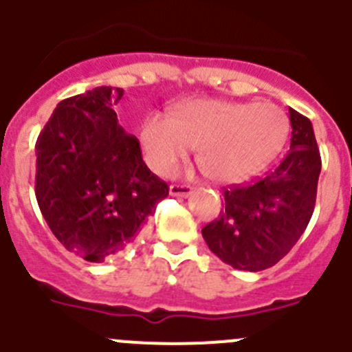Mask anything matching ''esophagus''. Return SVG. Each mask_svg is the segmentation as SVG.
<instances>
[{
    "instance_id": "1",
    "label": "esophagus",
    "mask_w": 352,
    "mask_h": 352,
    "mask_svg": "<svg viewBox=\"0 0 352 352\" xmlns=\"http://www.w3.org/2000/svg\"><path fill=\"white\" fill-rule=\"evenodd\" d=\"M192 187L187 186V184H172L170 186V195L172 196H179V198H187V196L191 195Z\"/></svg>"
}]
</instances>
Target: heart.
<instances>
[{"label":"heart","mask_w":352,"mask_h":352,"mask_svg":"<svg viewBox=\"0 0 352 352\" xmlns=\"http://www.w3.org/2000/svg\"><path fill=\"white\" fill-rule=\"evenodd\" d=\"M290 121L269 102L191 100L168 114H151L142 126L147 163L168 175L198 146L203 168L219 182H238L265 166L287 142Z\"/></svg>","instance_id":"obj_1"}]
</instances>
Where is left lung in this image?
<instances>
[{
	"instance_id": "8db88e82",
	"label": "left lung",
	"mask_w": 352,
	"mask_h": 352,
	"mask_svg": "<svg viewBox=\"0 0 352 352\" xmlns=\"http://www.w3.org/2000/svg\"><path fill=\"white\" fill-rule=\"evenodd\" d=\"M292 142L287 156L262 179L224 187L226 208L201 229L210 250L241 271L280 262L305 231L316 205L321 156L313 124L288 109Z\"/></svg>"
}]
</instances>
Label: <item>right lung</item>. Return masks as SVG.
Instances as JSON below:
<instances>
[{
    "label": "right lung",
    "mask_w": 352,
    "mask_h": 352,
    "mask_svg": "<svg viewBox=\"0 0 352 352\" xmlns=\"http://www.w3.org/2000/svg\"><path fill=\"white\" fill-rule=\"evenodd\" d=\"M121 88L97 87L58 102L36 140V199L55 238L88 262L135 241L168 184L120 126Z\"/></svg>",
    "instance_id": "1"
}]
</instances>
